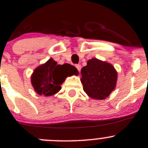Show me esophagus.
Returning <instances> with one entry per match:
<instances>
[{"instance_id": "1", "label": "esophagus", "mask_w": 148, "mask_h": 148, "mask_svg": "<svg viewBox=\"0 0 148 148\" xmlns=\"http://www.w3.org/2000/svg\"><path fill=\"white\" fill-rule=\"evenodd\" d=\"M76 69H78V71H79V72H81V66L80 65V64H76Z\"/></svg>"}]
</instances>
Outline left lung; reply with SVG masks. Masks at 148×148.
I'll return each mask as SVG.
<instances>
[{"mask_svg": "<svg viewBox=\"0 0 148 148\" xmlns=\"http://www.w3.org/2000/svg\"><path fill=\"white\" fill-rule=\"evenodd\" d=\"M81 73L84 90L92 99H106L116 87L118 72L106 61L92 58L88 60Z\"/></svg>", "mask_w": 148, "mask_h": 148, "instance_id": "left-lung-1", "label": "left lung"}]
</instances>
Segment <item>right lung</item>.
<instances>
[{"label": "right lung", "instance_id": "right-lung-1", "mask_svg": "<svg viewBox=\"0 0 148 148\" xmlns=\"http://www.w3.org/2000/svg\"><path fill=\"white\" fill-rule=\"evenodd\" d=\"M78 74L79 72L74 66L68 63L57 64L56 61L50 58L35 69L30 81L37 94L48 97L60 90V85L67 76Z\"/></svg>", "mask_w": 148, "mask_h": 148}]
</instances>
